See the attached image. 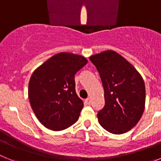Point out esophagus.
Masks as SVG:
<instances>
[{"mask_svg": "<svg viewBox=\"0 0 161 161\" xmlns=\"http://www.w3.org/2000/svg\"><path fill=\"white\" fill-rule=\"evenodd\" d=\"M85 102V103L87 104V105H90V104H91V98L90 97L86 98Z\"/></svg>", "mask_w": 161, "mask_h": 161, "instance_id": "esophagus-1", "label": "esophagus"}]
</instances>
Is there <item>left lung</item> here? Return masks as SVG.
<instances>
[{
    "mask_svg": "<svg viewBox=\"0 0 161 161\" xmlns=\"http://www.w3.org/2000/svg\"><path fill=\"white\" fill-rule=\"evenodd\" d=\"M104 88L105 106L98 122L115 135L126 133L138 123L145 108L146 90L142 76L124 57L108 50L89 57Z\"/></svg>",
    "mask_w": 161,
    "mask_h": 161,
    "instance_id": "8db88e82",
    "label": "left lung"
}]
</instances>
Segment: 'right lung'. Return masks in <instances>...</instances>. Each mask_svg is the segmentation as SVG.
Segmentation results:
<instances>
[{
  "label": "right lung",
  "instance_id": "obj_1",
  "mask_svg": "<svg viewBox=\"0 0 161 161\" xmlns=\"http://www.w3.org/2000/svg\"><path fill=\"white\" fill-rule=\"evenodd\" d=\"M88 60L80 55L60 52L34 71L28 97L38 121L52 130H62L76 123L84 106L76 93L75 74Z\"/></svg>",
  "mask_w": 161,
  "mask_h": 161
}]
</instances>
